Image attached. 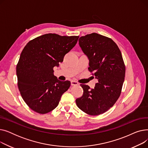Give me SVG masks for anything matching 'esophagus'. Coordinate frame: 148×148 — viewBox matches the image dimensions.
I'll return each mask as SVG.
<instances>
[{
	"mask_svg": "<svg viewBox=\"0 0 148 148\" xmlns=\"http://www.w3.org/2000/svg\"><path fill=\"white\" fill-rule=\"evenodd\" d=\"M79 83L76 81H74V80L71 81V85H72V86H77V85H79Z\"/></svg>",
	"mask_w": 148,
	"mask_h": 148,
	"instance_id": "1",
	"label": "esophagus"
}]
</instances>
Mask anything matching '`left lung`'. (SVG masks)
<instances>
[{
    "instance_id": "left-lung-1",
    "label": "left lung",
    "mask_w": 148,
    "mask_h": 148,
    "mask_svg": "<svg viewBox=\"0 0 148 148\" xmlns=\"http://www.w3.org/2000/svg\"><path fill=\"white\" fill-rule=\"evenodd\" d=\"M79 41L89 59L88 70L98 82L94 89L80 84L83 94L76 99V104L89 115L101 114L109 110L121 95L125 65L118 46L111 38L92 33L81 36Z\"/></svg>"
}]
</instances>
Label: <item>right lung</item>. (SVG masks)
Segmentation results:
<instances>
[{"mask_svg":"<svg viewBox=\"0 0 148 148\" xmlns=\"http://www.w3.org/2000/svg\"><path fill=\"white\" fill-rule=\"evenodd\" d=\"M79 36L47 34L30 40L23 49L16 68L18 88L26 104L34 112L47 113L59 104L70 87L53 74V68L62 62Z\"/></svg>","mask_w":148,"mask_h":148,"instance_id":"1","label":"right lung"}]
</instances>
